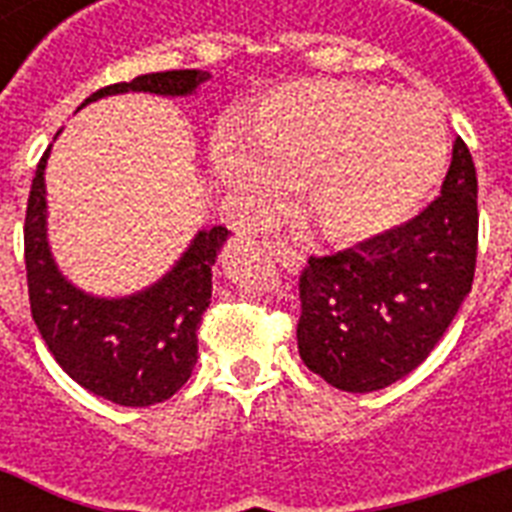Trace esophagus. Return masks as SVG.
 I'll return each instance as SVG.
<instances>
[{"label":"esophagus","instance_id":"1","mask_svg":"<svg viewBox=\"0 0 512 512\" xmlns=\"http://www.w3.org/2000/svg\"><path fill=\"white\" fill-rule=\"evenodd\" d=\"M265 249H268V255L276 257V260H279V263L284 265L289 273H295V271H300V268H303V263H305L303 255H300L297 249L289 247L287 241H281V239L265 241Z\"/></svg>","mask_w":512,"mask_h":512}]
</instances>
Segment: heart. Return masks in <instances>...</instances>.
<instances>
[{"instance_id":"obj_1","label":"heart","mask_w":512,"mask_h":512,"mask_svg":"<svg viewBox=\"0 0 512 512\" xmlns=\"http://www.w3.org/2000/svg\"><path fill=\"white\" fill-rule=\"evenodd\" d=\"M247 148L231 135L212 164L257 209L273 185L297 188L303 215L324 236L372 239L420 207L446 164L444 119L417 95L353 82H295L273 90L247 122Z\"/></svg>"}]
</instances>
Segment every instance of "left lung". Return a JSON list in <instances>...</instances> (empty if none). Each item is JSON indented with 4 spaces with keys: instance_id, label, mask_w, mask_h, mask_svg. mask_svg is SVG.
Here are the masks:
<instances>
[{
    "instance_id": "8db88e82",
    "label": "left lung",
    "mask_w": 512,
    "mask_h": 512,
    "mask_svg": "<svg viewBox=\"0 0 512 512\" xmlns=\"http://www.w3.org/2000/svg\"><path fill=\"white\" fill-rule=\"evenodd\" d=\"M476 199V164L457 138L441 196L420 215L353 249L308 257L297 348L311 372L372 393L428 358L473 287Z\"/></svg>"
}]
</instances>
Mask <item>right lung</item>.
Masks as SVG:
<instances>
[{"label":"right lung","mask_w":512,"mask_h":512,"mask_svg":"<svg viewBox=\"0 0 512 512\" xmlns=\"http://www.w3.org/2000/svg\"><path fill=\"white\" fill-rule=\"evenodd\" d=\"M207 71H159L132 82L108 84L82 106L116 92L191 95ZM50 148L36 164L28 193L23 247L31 316L63 372L82 388L119 406H151L183 388L199 353V324L212 297V265L228 239V228L199 231L162 281L138 295L106 300L76 289L60 276L47 244L44 167Z\"/></svg>","instance_id":"obj_1"}]
</instances>
